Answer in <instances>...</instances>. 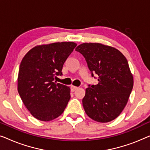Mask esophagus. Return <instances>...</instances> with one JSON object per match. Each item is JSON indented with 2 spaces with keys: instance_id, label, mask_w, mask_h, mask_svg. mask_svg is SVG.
Segmentation results:
<instances>
[{
  "instance_id": "obj_1",
  "label": "esophagus",
  "mask_w": 150,
  "mask_h": 150,
  "mask_svg": "<svg viewBox=\"0 0 150 150\" xmlns=\"http://www.w3.org/2000/svg\"><path fill=\"white\" fill-rule=\"evenodd\" d=\"M78 89L77 87H75V86H71V91H75L76 90Z\"/></svg>"
}]
</instances>
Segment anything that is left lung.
Instances as JSON below:
<instances>
[{"label":"left lung","instance_id":"obj_1","mask_svg":"<svg viewBox=\"0 0 150 150\" xmlns=\"http://www.w3.org/2000/svg\"><path fill=\"white\" fill-rule=\"evenodd\" d=\"M85 57L98 85H89L83 99L85 112L92 120L105 123L120 115L133 88V77L126 57L112 47L84 43L76 48Z\"/></svg>","mask_w":150,"mask_h":150}]
</instances>
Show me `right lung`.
<instances>
[{"mask_svg": "<svg viewBox=\"0 0 150 150\" xmlns=\"http://www.w3.org/2000/svg\"><path fill=\"white\" fill-rule=\"evenodd\" d=\"M76 44L57 42L32 48L22 59L18 91L34 117L48 122L60 116L69 99L70 88L54 82L62 75L63 65Z\"/></svg>", "mask_w": 150, "mask_h": 150, "instance_id": "1", "label": "right lung"}]
</instances>
